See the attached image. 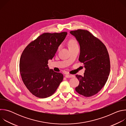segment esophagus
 <instances>
[{
  "label": "esophagus",
  "mask_w": 126,
  "mask_h": 126,
  "mask_svg": "<svg viewBox=\"0 0 126 126\" xmlns=\"http://www.w3.org/2000/svg\"><path fill=\"white\" fill-rule=\"evenodd\" d=\"M65 77L66 78H72V77H74V75H70V74H66Z\"/></svg>",
  "instance_id": "obj_1"
}]
</instances>
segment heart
<instances>
[{
    "instance_id": "heart-1",
    "label": "heart",
    "mask_w": 126,
    "mask_h": 126,
    "mask_svg": "<svg viewBox=\"0 0 126 126\" xmlns=\"http://www.w3.org/2000/svg\"><path fill=\"white\" fill-rule=\"evenodd\" d=\"M69 47H72L73 46H75V45H77V41L74 40V39H71L70 40H69Z\"/></svg>"
}]
</instances>
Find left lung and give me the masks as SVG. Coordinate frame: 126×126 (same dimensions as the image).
Listing matches in <instances>:
<instances>
[{
	"instance_id": "left-lung-1",
	"label": "left lung",
	"mask_w": 126,
	"mask_h": 126,
	"mask_svg": "<svg viewBox=\"0 0 126 126\" xmlns=\"http://www.w3.org/2000/svg\"><path fill=\"white\" fill-rule=\"evenodd\" d=\"M80 46L79 58L86 70L84 76L76 75L79 80L75 90L86 97L97 94L105 85L110 72V61L105 45L89 31H71Z\"/></svg>"
}]
</instances>
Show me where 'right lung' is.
<instances>
[{
    "label": "right lung",
    "instance_id": "1",
    "mask_svg": "<svg viewBox=\"0 0 126 126\" xmlns=\"http://www.w3.org/2000/svg\"><path fill=\"white\" fill-rule=\"evenodd\" d=\"M67 34V32L44 33L23 50L20 59V73L24 85L35 96L39 98L51 96L62 81L63 75L49 70L47 64Z\"/></svg>",
    "mask_w": 126,
    "mask_h": 126
}]
</instances>
